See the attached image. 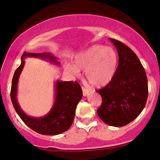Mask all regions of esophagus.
<instances>
[{
	"label": "esophagus",
	"mask_w": 160,
	"mask_h": 160,
	"mask_svg": "<svg viewBox=\"0 0 160 160\" xmlns=\"http://www.w3.org/2000/svg\"><path fill=\"white\" fill-rule=\"evenodd\" d=\"M82 92H83V95L84 96H87L89 92V91L88 90V89L85 88V87H82Z\"/></svg>",
	"instance_id": "esophagus-1"
}]
</instances>
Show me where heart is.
<instances>
[{
	"instance_id": "1",
	"label": "heart",
	"mask_w": 160,
	"mask_h": 160,
	"mask_svg": "<svg viewBox=\"0 0 160 160\" xmlns=\"http://www.w3.org/2000/svg\"><path fill=\"white\" fill-rule=\"evenodd\" d=\"M74 63H66L65 69L75 76L85 70L87 79L96 87L108 85L114 77L118 66V55L114 49L102 45H93L77 54Z\"/></svg>"
}]
</instances>
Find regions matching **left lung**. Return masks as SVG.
I'll return each mask as SVG.
<instances>
[{"mask_svg":"<svg viewBox=\"0 0 160 160\" xmlns=\"http://www.w3.org/2000/svg\"><path fill=\"white\" fill-rule=\"evenodd\" d=\"M109 40L117 50L119 64L113 80L98 91L102 105L97 113L108 125L123 127L143 110L148 98V80L135 52L119 41Z\"/></svg>","mask_w":160,"mask_h":160,"instance_id":"8db88e82","label":"left lung"}]
</instances>
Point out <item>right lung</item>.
<instances>
[{"label": "right lung", "mask_w": 160, "mask_h": 160, "mask_svg": "<svg viewBox=\"0 0 160 160\" xmlns=\"http://www.w3.org/2000/svg\"><path fill=\"white\" fill-rule=\"evenodd\" d=\"M26 58H36L60 65L58 58L50 52L29 53L25 52L21 64L14 72L11 89V99L14 108L26 125L41 135H55L67 131L73 124L77 104L82 98V89L78 82L57 80L54 83V101L51 110L41 117H34L24 112L17 100L19 78L24 68Z\"/></svg>", "instance_id": "1"}]
</instances>
